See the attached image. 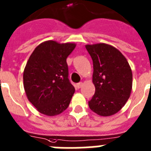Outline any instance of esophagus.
Segmentation results:
<instances>
[{
  "label": "esophagus",
  "instance_id": "34e87169",
  "mask_svg": "<svg viewBox=\"0 0 151 151\" xmlns=\"http://www.w3.org/2000/svg\"><path fill=\"white\" fill-rule=\"evenodd\" d=\"M76 86L77 89H80L81 87L83 86V83H78L76 85Z\"/></svg>",
  "mask_w": 151,
  "mask_h": 151
}]
</instances>
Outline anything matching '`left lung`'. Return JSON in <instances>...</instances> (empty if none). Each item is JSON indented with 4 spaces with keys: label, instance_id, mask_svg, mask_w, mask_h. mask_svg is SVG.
Returning a JSON list of instances; mask_svg holds the SVG:
<instances>
[{
    "label": "left lung",
    "instance_id": "left-lung-1",
    "mask_svg": "<svg viewBox=\"0 0 151 151\" xmlns=\"http://www.w3.org/2000/svg\"><path fill=\"white\" fill-rule=\"evenodd\" d=\"M86 48L93 59L96 89L89 101V108L102 116L114 115L125 105L131 93V68L124 55L110 45H86Z\"/></svg>",
    "mask_w": 151,
    "mask_h": 151
}]
</instances>
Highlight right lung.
Listing matches in <instances>:
<instances>
[{
    "label": "right lung",
    "mask_w": 151,
    "mask_h": 151,
    "mask_svg": "<svg viewBox=\"0 0 151 151\" xmlns=\"http://www.w3.org/2000/svg\"><path fill=\"white\" fill-rule=\"evenodd\" d=\"M76 46L49 40L38 45L30 55L24 70V88L39 113L54 116L68 108L75 88L68 78L66 58Z\"/></svg>",
    "instance_id": "1"
}]
</instances>
